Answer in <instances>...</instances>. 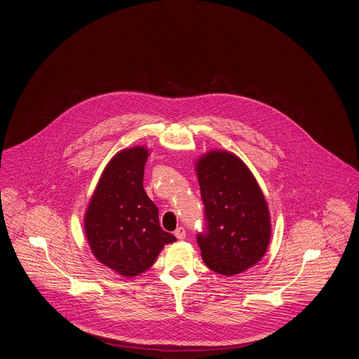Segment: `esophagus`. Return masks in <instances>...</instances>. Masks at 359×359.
Wrapping results in <instances>:
<instances>
[{
    "label": "esophagus",
    "mask_w": 359,
    "mask_h": 359,
    "mask_svg": "<svg viewBox=\"0 0 359 359\" xmlns=\"http://www.w3.org/2000/svg\"><path fill=\"white\" fill-rule=\"evenodd\" d=\"M175 237H176L177 239L186 238V230H184L183 227H179V229H176V231H175Z\"/></svg>",
    "instance_id": "1"
}]
</instances>
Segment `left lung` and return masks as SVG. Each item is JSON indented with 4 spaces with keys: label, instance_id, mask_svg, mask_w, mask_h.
Instances as JSON below:
<instances>
[{
    "label": "left lung",
    "instance_id": "left-lung-1",
    "mask_svg": "<svg viewBox=\"0 0 359 359\" xmlns=\"http://www.w3.org/2000/svg\"><path fill=\"white\" fill-rule=\"evenodd\" d=\"M206 227L198 234L203 263L233 277L256 266L271 238L266 197L246 163L224 150H210L196 162Z\"/></svg>",
    "mask_w": 359,
    "mask_h": 359
}]
</instances>
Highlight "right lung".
<instances>
[{"mask_svg":"<svg viewBox=\"0 0 359 359\" xmlns=\"http://www.w3.org/2000/svg\"><path fill=\"white\" fill-rule=\"evenodd\" d=\"M144 146L118 151L106 165L88 203L83 230L96 260L125 278L147 271L175 236L163 231L158 208L143 187Z\"/></svg>","mask_w":359,"mask_h":359,"instance_id":"obj_1","label":"right lung"}]
</instances>
